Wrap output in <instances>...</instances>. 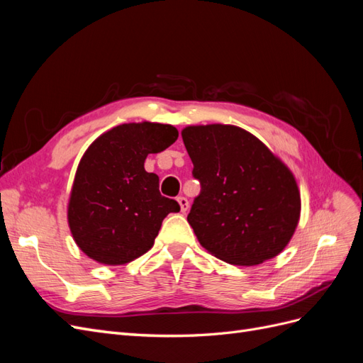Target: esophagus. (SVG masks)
Listing matches in <instances>:
<instances>
[{"mask_svg":"<svg viewBox=\"0 0 363 363\" xmlns=\"http://www.w3.org/2000/svg\"><path fill=\"white\" fill-rule=\"evenodd\" d=\"M177 201H179V204H180V211H182L183 213H186V212L189 211V201L186 200L184 196H179Z\"/></svg>","mask_w":363,"mask_h":363,"instance_id":"obj_1","label":"esophagus"}]
</instances>
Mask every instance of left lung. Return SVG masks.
<instances>
[{
	"mask_svg": "<svg viewBox=\"0 0 363 363\" xmlns=\"http://www.w3.org/2000/svg\"><path fill=\"white\" fill-rule=\"evenodd\" d=\"M182 138L201 183L188 215L201 247L239 267L279 256L301 215L300 189L288 164L236 125H188Z\"/></svg>",
	"mask_w": 363,
	"mask_h": 363,
	"instance_id": "8db88e82",
	"label": "left lung"
}]
</instances>
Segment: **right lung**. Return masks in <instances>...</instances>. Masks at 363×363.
Instances as JSON below:
<instances>
[{"label": "right lung", "instance_id": "right-lung-1", "mask_svg": "<svg viewBox=\"0 0 363 363\" xmlns=\"http://www.w3.org/2000/svg\"><path fill=\"white\" fill-rule=\"evenodd\" d=\"M177 138L171 124L142 121L107 130L87 147L67 207L71 235L87 257L125 265L155 245L164 216L180 206L160 195L159 177L144 163Z\"/></svg>", "mask_w": 363, "mask_h": 363}]
</instances>
